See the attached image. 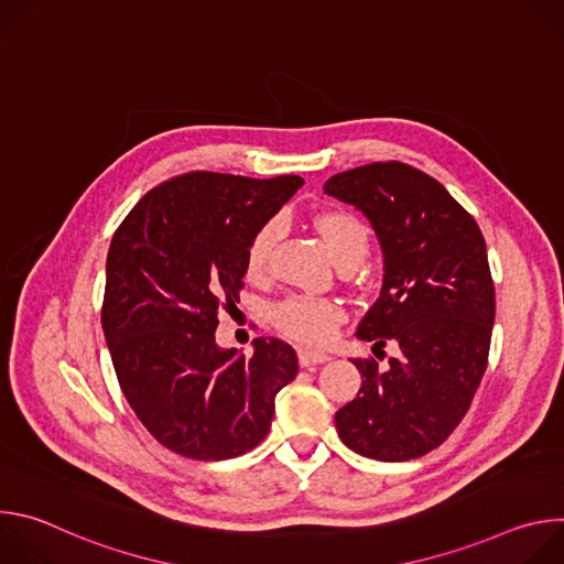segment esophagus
I'll return each instance as SVG.
<instances>
[{
	"instance_id": "1",
	"label": "esophagus",
	"mask_w": 564,
	"mask_h": 564,
	"mask_svg": "<svg viewBox=\"0 0 564 564\" xmlns=\"http://www.w3.org/2000/svg\"><path fill=\"white\" fill-rule=\"evenodd\" d=\"M330 357L326 352H314V350H307V348H301L299 350V361L303 368H310V366H316V364H326Z\"/></svg>"
}]
</instances>
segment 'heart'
<instances>
[{"instance_id":"obj_1","label":"heart","mask_w":564,"mask_h":564,"mask_svg":"<svg viewBox=\"0 0 564 564\" xmlns=\"http://www.w3.org/2000/svg\"><path fill=\"white\" fill-rule=\"evenodd\" d=\"M314 227L324 240L337 268H352L368 254L370 231L368 225L352 212L330 209L314 218ZM281 234V220H265L250 238L246 250V270L250 276H263L270 263V254ZM274 324L292 339L303 344H326L337 326L344 321V310L337 301L312 296V294H290L272 307Z\"/></svg>"}]
</instances>
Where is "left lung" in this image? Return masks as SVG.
I'll return each mask as SVG.
<instances>
[{"instance_id": "8db88e82", "label": "left lung", "mask_w": 564, "mask_h": 564, "mask_svg": "<svg viewBox=\"0 0 564 564\" xmlns=\"http://www.w3.org/2000/svg\"><path fill=\"white\" fill-rule=\"evenodd\" d=\"M326 194L359 207L383 250V285L357 337L395 357L352 359L357 397L337 411L341 442L364 457L406 462L459 426L489 364L496 285L475 218L429 174L388 160L333 176Z\"/></svg>"}]
</instances>
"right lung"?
<instances>
[{
	"mask_svg": "<svg viewBox=\"0 0 564 564\" xmlns=\"http://www.w3.org/2000/svg\"><path fill=\"white\" fill-rule=\"evenodd\" d=\"M303 185L189 172L147 192L113 234L102 330L118 383L142 426L189 459H229L261 444L274 397L299 370L281 339L254 355L216 346L218 312L243 290L254 231Z\"/></svg>",
	"mask_w": 564,
	"mask_h": 564,
	"instance_id": "obj_1",
	"label": "right lung"
}]
</instances>
